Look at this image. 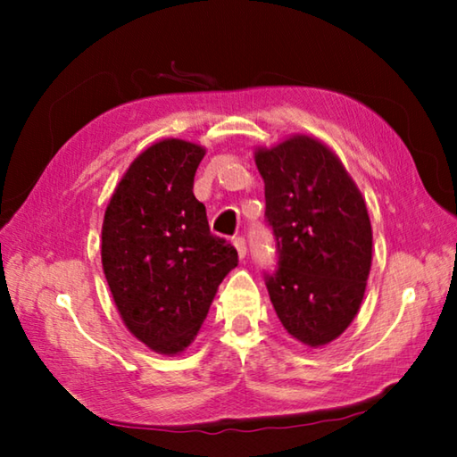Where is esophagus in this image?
Listing matches in <instances>:
<instances>
[{
  "mask_svg": "<svg viewBox=\"0 0 457 457\" xmlns=\"http://www.w3.org/2000/svg\"><path fill=\"white\" fill-rule=\"evenodd\" d=\"M234 245H236V250H237V256L244 260V258H245V252H247L245 239H244L242 236H237V237H234Z\"/></svg>",
  "mask_w": 457,
  "mask_h": 457,
  "instance_id": "esophagus-1",
  "label": "esophagus"
}]
</instances>
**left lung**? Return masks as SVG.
I'll list each match as a JSON object with an SVG mask.
<instances>
[{"mask_svg":"<svg viewBox=\"0 0 457 457\" xmlns=\"http://www.w3.org/2000/svg\"><path fill=\"white\" fill-rule=\"evenodd\" d=\"M253 161L278 247V270L266 276L270 300L288 335L319 349L343 335L365 296L373 260L365 197L314 137L258 146Z\"/></svg>","mask_w":457,"mask_h":457,"instance_id":"obj_1","label":"left lung"}]
</instances>
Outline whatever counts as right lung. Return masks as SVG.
I'll list each match as a JSON object with an SVG mask.
<instances>
[{
    "label": "right lung",
    "instance_id": "right-lung-1",
    "mask_svg": "<svg viewBox=\"0 0 457 457\" xmlns=\"http://www.w3.org/2000/svg\"><path fill=\"white\" fill-rule=\"evenodd\" d=\"M205 149L163 138L129 165L103 221V270L125 327L159 354H179L204 324L215 292L237 266L213 236L193 177Z\"/></svg>",
    "mask_w": 457,
    "mask_h": 457
}]
</instances>
